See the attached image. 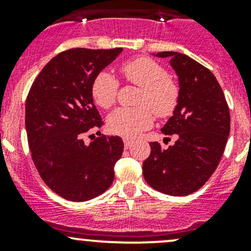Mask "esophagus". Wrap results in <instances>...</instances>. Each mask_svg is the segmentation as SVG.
Returning <instances> with one entry per match:
<instances>
[{"instance_id":"1","label":"esophagus","mask_w":251,"mask_h":251,"mask_svg":"<svg viewBox=\"0 0 251 251\" xmlns=\"http://www.w3.org/2000/svg\"><path fill=\"white\" fill-rule=\"evenodd\" d=\"M133 141L132 140H128V138H124V146H125V148H130L131 146H132Z\"/></svg>"}]
</instances>
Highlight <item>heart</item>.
Instances as JSON below:
<instances>
[{
    "mask_svg": "<svg viewBox=\"0 0 251 251\" xmlns=\"http://www.w3.org/2000/svg\"><path fill=\"white\" fill-rule=\"evenodd\" d=\"M124 80L140 87L137 107L118 108L108 118V127L113 133L132 138L153 125L154 114L169 118L179 102V86L169 76L163 65L148 57H138L120 67ZM91 92L100 107L108 109L116 102L119 81L109 72H100L93 80Z\"/></svg>",
    "mask_w": 251,
    "mask_h": 251,
    "instance_id": "1",
    "label": "heart"
}]
</instances>
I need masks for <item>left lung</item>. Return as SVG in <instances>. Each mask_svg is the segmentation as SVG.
<instances>
[{"label":"left lung","mask_w":251,"mask_h":251,"mask_svg":"<svg viewBox=\"0 0 251 251\" xmlns=\"http://www.w3.org/2000/svg\"><path fill=\"white\" fill-rule=\"evenodd\" d=\"M170 57L179 82V102L161 128L176 135L174 146L164 149L151 142V155L143 161V176L151 188L169 196H188L204 186L219 165L231 127L224 91L211 72L178 52Z\"/></svg>","instance_id":"1"}]
</instances>
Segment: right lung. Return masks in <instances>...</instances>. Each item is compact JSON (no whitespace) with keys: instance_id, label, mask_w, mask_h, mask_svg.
<instances>
[{"instance_id":"right-lung-1","label":"right lung","mask_w":251,"mask_h":251,"mask_svg":"<svg viewBox=\"0 0 251 251\" xmlns=\"http://www.w3.org/2000/svg\"><path fill=\"white\" fill-rule=\"evenodd\" d=\"M121 52L123 48L60 52L30 87L25 127L32 161L45 183L67 201H90L113 183L123 140L98 131L100 137L86 146L82 137L103 125L91 92L93 80Z\"/></svg>"}]
</instances>
